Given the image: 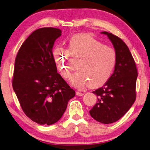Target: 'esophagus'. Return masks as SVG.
<instances>
[{
	"label": "esophagus",
	"mask_w": 150,
	"mask_h": 150,
	"mask_svg": "<svg viewBox=\"0 0 150 150\" xmlns=\"http://www.w3.org/2000/svg\"><path fill=\"white\" fill-rule=\"evenodd\" d=\"M76 94L77 96H79V97H81V96H83L84 95L83 93H81L80 91H76Z\"/></svg>",
	"instance_id": "1"
}]
</instances>
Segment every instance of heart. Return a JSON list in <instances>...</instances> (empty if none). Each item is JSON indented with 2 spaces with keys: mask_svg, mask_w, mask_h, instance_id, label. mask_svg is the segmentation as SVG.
Returning a JSON list of instances; mask_svg holds the SVG:
<instances>
[{
  "mask_svg": "<svg viewBox=\"0 0 150 150\" xmlns=\"http://www.w3.org/2000/svg\"><path fill=\"white\" fill-rule=\"evenodd\" d=\"M70 56L80 57L76 65L78 70L70 78V83L78 88L103 86L111 77L117 61L116 51L87 33L72 36L68 49L57 46L53 51L56 65L64 79L70 77L72 69Z\"/></svg>",
  "mask_w": 150,
  "mask_h": 150,
  "instance_id": "b5f03b06",
  "label": "heart"
}]
</instances>
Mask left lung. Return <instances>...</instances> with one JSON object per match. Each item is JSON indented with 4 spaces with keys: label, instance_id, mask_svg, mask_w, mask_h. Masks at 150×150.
I'll use <instances>...</instances> for the list:
<instances>
[{
    "label": "left lung",
    "instance_id": "8db88e82",
    "mask_svg": "<svg viewBox=\"0 0 150 150\" xmlns=\"http://www.w3.org/2000/svg\"><path fill=\"white\" fill-rule=\"evenodd\" d=\"M117 55L116 66L104 86L93 93L97 103L89 111L96 121L104 124L115 122L125 115L136 100L137 69L126 44L117 36L106 31Z\"/></svg>",
    "mask_w": 150,
    "mask_h": 150
}]
</instances>
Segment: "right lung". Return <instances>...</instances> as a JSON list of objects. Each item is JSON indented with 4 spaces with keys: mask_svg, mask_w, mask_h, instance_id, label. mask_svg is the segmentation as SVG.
<instances>
[{
    "mask_svg": "<svg viewBox=\"0 0 150 150\" xmlns=\"http://www.w3.org/2000/svg\"><path fill=\"white\" fill-rule=\"evenodd\" d=\"M61 30L53 27L34 31L16 55L12 87L28 117L50 125L61 119L74 89L57 73L52 49Z\"/></svg>",
    "mask_w": 150,
    "mask_h": 150,
    "instance_id": "1",
    "label": "right lung"
}]
</instances>
